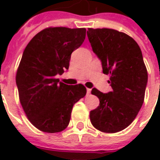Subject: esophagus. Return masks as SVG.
<instances>
[{"label":"esophagus","instance_id":"obj_1","mask_svg":"<svg viewBox=\"0 0 160 160\" xmlns=\"http://www.w3.org/2000/svg\"><path fill=\"white\" fill-rule=\"evenodd\" d=\"M91 91H92V90L89 89V88H87V95H90V94H91Z\"/></svg>","mask_w":160,"mask_h":160}]
</instances>
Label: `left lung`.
Masks as SVG:
<instances>
[{
    "mask_svg": "<svg viewBox=\"0 0 160 160\" xmlns=\"http://www.w3.org/2000/svg\"><path fill=\"white\" fill-rule=\"evenodd\" d=\"M87 36L113 89L108 93L92 90L100 105L90 111L91 123L101 132H120L134 120L144 101L148 72L142 51L131 36L115 29L88 28Z\"/></svg>",
    "mask_w": 160,
    "mask_h": 160,
    "instance_id": "left-lung-1",
    "label": "left lung"
}]
</instances>
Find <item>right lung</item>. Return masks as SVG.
<instances>
[{
	"mask_svg": "<svg viewBox=\"0 0 160 160\" xmlns=\"http://www.w3.org/2000/svg\"><path fill=\"white\" fill-rule=\"evenodd\" d=\"M85 34V28L50 27L35 34L23 52L16 74L19 102L42 132L65 130L73 106L86 94L83 84L68 85L56 77L68 69L71 53L82 45Z\"/></svg>",
	"mask_w": 160,
	"mask_h": 160,
	"instance_id": "right-lung-1",
	"label": "right lung"
}]
</instances>
